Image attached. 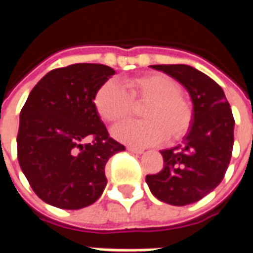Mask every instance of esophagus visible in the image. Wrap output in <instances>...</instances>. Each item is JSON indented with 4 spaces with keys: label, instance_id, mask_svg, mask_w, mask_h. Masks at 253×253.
<instances>
[{
    "label": "esophagus",
    "instance_id": "esophagus-1",
    "mask_svg": "<svg viewBox=\"0 0 253 253\" xmlns=\"http://www.w3.org/2000/svg\"><path fill=\"white\" fill-rule=\"evenodd\" d=\"M127 150H128V152H130V153H132V154H142L143 153L142 149L131 148V146H128V148H127Z\"/></svg>",
    "mask_w": 253,
    "mask_h": 253
}]
</instances>
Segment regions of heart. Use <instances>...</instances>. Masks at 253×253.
Instances as JSON below:
<instances>
[{"instance_id":"heart-1","label":"heart","mask_w":253,"mask_h":253,"mask_svg":"<svg viewBox=\"0 0 253 253\" xmlns=\"http://www.w3.org/2000/svg\"><path fill=\"white\" fill-rule=\"evenodd\" d=\"M105 81L96 92L94 107L101 119L108 123L125 121L132 114L134 104H146L141 122H126L112 130V135L132 146H153L168 137L179 141L190 131L194 110L180 93L175 78L164 73H149L125 84Z\"/></svg>"}]
</instances>
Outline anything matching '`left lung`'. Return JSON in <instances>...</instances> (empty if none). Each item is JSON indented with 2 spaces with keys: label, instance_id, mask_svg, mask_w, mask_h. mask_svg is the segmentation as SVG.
Returning a JSON list of instances; mask_svg holds the SVG:
<instances>
[{
  "label": "left lung",
  "instance_id": "left-lung-1",
  "mask_svg": "<svg viewBox=\"0 0 253 253\" xmlns=\"http://www.w3.org/2000/svg\"><path fill=\"white\" fill-rule=\"evenodd\" d=\"M187 89L194 121L183 143L161 150L164 168L146 176L157 199L173 206L201 201L222 181L232 157L234 119L222 88L188 65H152Z\"/></svg>",
  "mask_w": 253,
  "mask_h": 253
}]
</instances>
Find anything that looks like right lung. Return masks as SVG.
<instances>
[{"label": "right lung", "mask_w": 253, "mask_h": 253, "mask_svg": "<svg viewBox=\"0 0 253 253\" xmlns=\"http://www.w3.org/2000/svg\"><path fill=\"white\" fill-rule=\"evenodd\" d=\"M114 74L100 63L51 70L20 112V168L36 195L51 206L78 210L94 203L107 186V161L125 150L108 135L93 103ZM88 137L94 141L84 143Z\"/></svg>", "instance_id": "1"}]
</instances>
